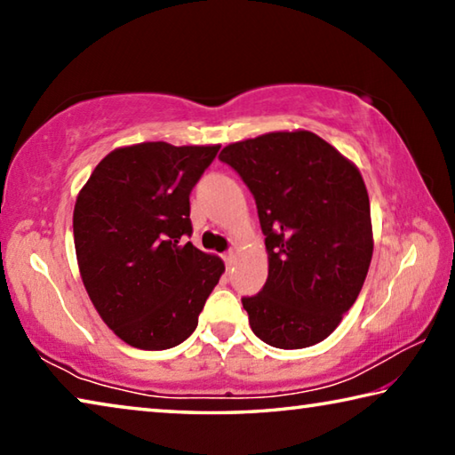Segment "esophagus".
<instances>
[{"label":"esophagus","instance_id":"obj_1","mask_svg":"<svg viewBox=\"0 0 455 455\" xmlns=\"http://www.w3.org/2000/svg\"><path fill=\"white\" fill-rule=\"evenodd\" d=\"M222 259H225V263L230 267L236 260V249H230V251H227L225 255H222Z\"/></svg>","mask_w":455,"mask_h":455}]
</instances>
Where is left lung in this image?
Listing matches in <instances>:
<instances>
[{
	"mask_svg": "<svg viewBox=\"0 0 455 455\" xmlns=\"http://www.w3.org/2000/svg\"><path fill=\"white\" fill-rule=\"evenodd\" d=\"M252 192L268 276L244 297L249 325L279 349L327 339L357 301L373 257L369 195L359 168L309 130H281L222 148Z\"/></svg>",
	"mask_w": 455,
	"mask_h": 455,
	"instance_id": "obj_1",
	"label": "left lung"
}]
</instances>
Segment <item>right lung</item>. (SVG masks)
Listing matches in <instances>:
<instances>
[{
  "mask_svg": "<svg viewBox=\"0 0 455 455\" xmlns=\"http://www.w3.org/2000/svg\"><path fill=\"white\" fill-rule=\"evenodd\" d=\"M220 146L140 142L100 160L74 206L84 287L108 327L130 347L182 343L225 263L184 243L190 190Z\"/></svg>",
  "mask_w": 455,
  "mask_h": 455,
  "instance_id": "1",
  "label": "right lung"
}]
</instances>
